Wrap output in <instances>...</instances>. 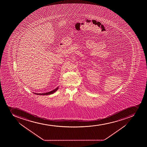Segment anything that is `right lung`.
<instances>
[{"label":"right lung","mask_w":147,"mask_h":147,"mask_svg":"<svg viewBox=\"0 0 147 147\" xmlns=\"http://www.w3.org/2000/svg\"><path fill=\"white\" fill-rule=\"evenodd\" d=\"M58 88H59V87H57L55 89H54L53 90H52V91H50L49 92H46V93H34L36 94L37 95H50L52 94H53L54 92H55L57 90Z\"/></svg>","instance_id":"add662e5"}]
</instances>
